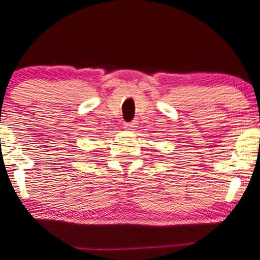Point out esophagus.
<instances>
[{
  "label": "esophagus",
  "mask_w": 260,
  "mask_h": 260,
  "mask_svg": "<svg viewBox=\"0 0 260 260\" xmlns=\"http://www.w3.org/2000/svg\"><path fill=\"white\" fill-rule=\"evenodd\" d=\"M123 127L125 128V129H135V128L137 127V121H133V122H125V123L123 124Z\"/></svg>",
  "instance_id": "34e87169"
}]
</instances>
